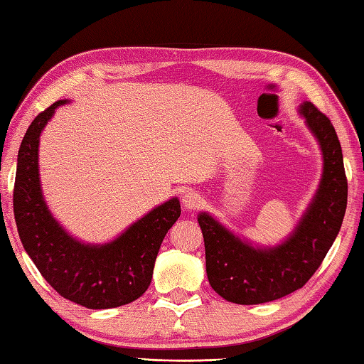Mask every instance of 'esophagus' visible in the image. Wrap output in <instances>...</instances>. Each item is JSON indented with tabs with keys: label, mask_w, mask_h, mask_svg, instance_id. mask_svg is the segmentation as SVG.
Listing matches in <instances>:
<instances>
[{
	"label": "esophagus",
	"mask_w": 364,
	"mask_h": 364,
	"mask_svg": "<svg viewBox=\"0 0 364 364\" xmlns=\"http://www.w3.org/2000/svg\"><path fill=\"white\" fill-rule=\"evenodd\" d=\"M181 203H183V207H186V209L196 210V209H199L200 205H203V198H200V194L198 191H193V189H189V191L183 194Z\"/></svg>",
	"instance_id": "34e87169"
}]
</instances>
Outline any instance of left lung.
I'll return each mask as SVG.
<instances>
[{
    "instance_id": "1",
    "label": "left lung",
    "mask_w": 364,
    "mask_h": 364,
    "mask_svg": "<svg viewBox=\"0 0 364 364\" xmlns=\"http://www.w3.org/2000/svg\"><path fill=\"white\" fill-rule=\"evenodd\" d=\"M299 114L319 142L324 166L319 188L301 220L274 247L252 246L209 213L200 212L210 287L236 304H261L290 295L313 277L342 227L348 184L337 132L324 113L304 102Z\"/></svg>"
}]
</instances>
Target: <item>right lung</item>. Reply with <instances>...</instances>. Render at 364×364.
Returning <instances> with one entry per match:
<instances>
[{"label":"right lung","mask_w":364,"mask_h":364,"mask_svg":"<svg viewBox=\"0 0 364 364\" xmlns=\"http://www.w3.org/2000/svg\"><path fill=\"white\" fill-rule=\"evenodd\" d=\"M58 100L28 126L17 155L14 218L22 246L48 284L89 309L118 308L142 296L151 285L154 264L165 235L181 213L180 200L168 199L105 245H85L51 215L38 176V142Z\"/></svg>","instance_id":"add662e5"}]
</instances>
